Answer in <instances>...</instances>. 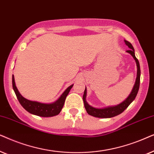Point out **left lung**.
<instances>
[{
	"label": "left lung",
	"mask_w": 154,
	"mask_h": 154,
	"mask_svg": "<svg viewBox=\"0 0 154 154\" xmlns=\"http://www.w3.org/2000/svg\"><path fill=\"white\" fill-rule=\"evenodd\" d=\"M125 44L128 46L130 49V50L127 51V52L131 54L134 59L136 61L137 63V79L136 82H135V85L133 87V89L130 96H128V98L124 101L122 103L119 104L118 106H110V107L105 108H96L92 107V106H89L87 103V102L86 101V96H87V89L85 88V92H84L83 95V101L84 104H85V109L87 110V113L92 116L96 118H112V117L116 116L122 113L128 107L129 105L134 101L135 97L137 96V94L138 93L139 89V84H140V75H141V71H140V66H139V60H137L134 55V49L133 48L132 45L130 44V42L128 41L125 40Z\"/></svg>",
	"instance_id": "1"
}]
</instances>
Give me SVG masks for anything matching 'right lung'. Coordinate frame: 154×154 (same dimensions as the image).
I'll list each match as a JSON object with an SVG mask.
<instances>
[{
	"mask_svg": "<svg viewBox=\"0 0 154 154\" xmlns=\"http://www.w3.org/2000/svg\"><path fill=\"white\" fill-rule=\"evenodd\" d=\"M72 87L73 85L69 86L64 91V93L61 95L58 101H56L55 103L50 104L42 103H39V102L29 101V100H27L25 98H24L20 94L17 87H16L15 79H14V76L13 75V87L20 103L21 104L22 107L26 111L41 117H52L57 116V115L60 113L63 106H64L65 98H66L67 94H69L71 88Z\"/></svg>",
	"mask_w": 154,
	"mask_h": 154,
	"instance_id": "right-lung-1",
	"label": "right lung"
}]
</instances>
